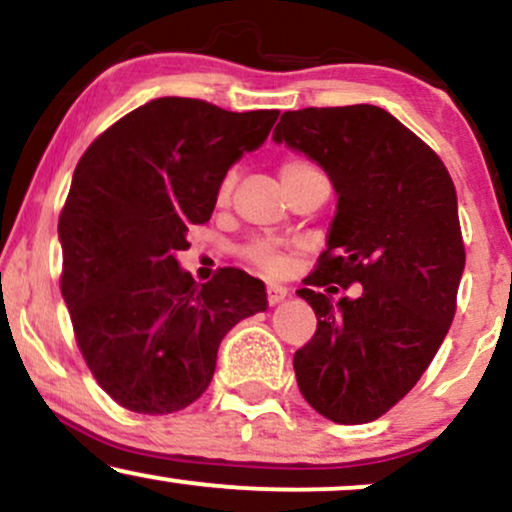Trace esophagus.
<instances>
[{
  "label": "esophagus",
  "mask_w": 512,
  "mask_h": 512,
  "mask_svg": "<svg viewBox=\"0 0 512 512\" xmlns=\"http://www.w3.org/2000/svg\"><path fill=\"white\" fill-rule=\"evenodd\" d=\"M286 295H288V288L281 286V283H269V286H267V300H269V305H279V303H283V300H286Z\"/></svg>",
  "instance_id": "esophagus-1"
}]
</instances>
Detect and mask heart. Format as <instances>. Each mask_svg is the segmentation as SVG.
<instances>
[{"mask_svg":"<svg viewBox=\"0 0 512 512\" xmlns=\"http://www.w3.org/2000/svg\"><path fill=\"white\" fill-rule=\"evenodd\" d=\"M305 169H310V164L300 162V159H288V162H283V166H281V178H288V176L298 174V171H305ZM231 188H233V176H226L224 183H221V190H219L221 202L229 200ZM243 257L250 264H255L260 272L269 274V276H281L288 269V264H291V257H288V252L283 250L279 243H274V240H264V238H257V240H252V243L245 245Z\"/></svg>","mask_w":512,"mask_h":512,"instance_id":"obj_1","label":"heart"}]
</instances>
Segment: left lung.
Returning a JSON list of instances; mask_svg holds the SVG:
<instances>
[{
  "mask_svg": "<svg viewBox=\"0 0 512 512\" xmlns=\"http://www.w3.org/2000/svg\"><path fill=\"white\" fill-rule=\"evenodd\" d=\"M274 143L317 162L338 195L326 250L298 295L317 331L295 350L307 403L326 420L389 412L451 329L465 245L451 174L429 145L374 104L283 112ZM360 285L363 293L334 299Z\"/></svg>",
  "mask_w": 512,
  "mask_h": 512,
  "instance_id": "left-lung-1",
  "label": "left lung"
}]
</instances>
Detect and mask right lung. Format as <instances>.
Returning a JSON list of instances; mask_svg holds the SVG:
<instances>
[{
	"mask_svg": "<svg viewBox=\"0 0 512 512\" xmlns=\"http://www.w3.org/2000/svg\"><path fill=\"white\" fill-rule=\"evenodd\" d=\"M276 109L226 112L190 97L133 109L92 143L59 217L61 295L97 384L126 410L169 415L205 393L221 338L267 310L255 276L195 283L176 260L212 217L226 171L257 150Z\"/></svg>",
	"mask_w": 512,
	"mask_h": 512,
	"instance_id": "obj_1",
	"label": "right lung"
}]
</instances>
